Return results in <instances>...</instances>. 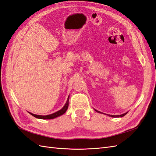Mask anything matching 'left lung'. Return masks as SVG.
Instances as JSON below:
<instances>
[{"label":"left lung","instance_id":"8db88e82","mask_svg":"<svg viewBox=\"0 0 156 156\" xmlns=\"http://www.w3.org/2000/svg\"><path fill=\"white\" fill-rule=\"evenodd\" d=\"M97 111V112H98V113H101V112H99V111H97V110H95ZM127 113H124V114H122V115H109V117H123V116H125V115Z\"/></svg>","mask_w":156,"mask_h":156}]
</instances>
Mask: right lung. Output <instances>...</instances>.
<instances>
[{
	"label": "right lung",
	"mask_w": 156,
	"mask_h": 156,
	"mask_svg": "<svg viewBox=\"0 0 156 156\" xmlns=\"http://www.w3.org/2000/svg\"><path fill=\"white\" fill-rule=\"evenodd\" d=\"M69 96L67 99L66 104L65 105V106L62 107V109H61V110H59L58 111H57V112H56V113H53V114L49 115H45V116H43V115H35V114H33L31 113H30L31 115H32V116H34V117L37 118V119H54V118H56V117H57L58 116H61V115H63L64 113L66 112L67 109H68V107H69Z\"/></svg>",
	"instance_id": "1"
}]
</instances>
